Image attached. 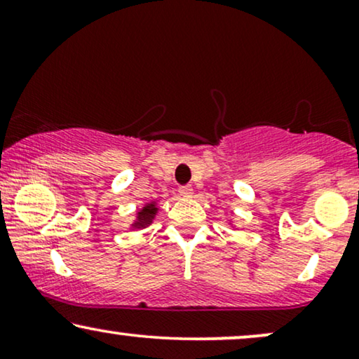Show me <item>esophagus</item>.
I'll return each mask as SVG.
<instances>
[{"label": "esophagus", "mask_w": 359, "mask_h": 359, "mask_svg": "<svg viewBox=\"0 0 359 359\" xmlns=\"http://www.w3.org/2000/svg\"><path fill=\"white\" fill-rule=\"evenodd\" d=\"M180 194L181 196H191V194H193V186H191V184L180 186Z\"/></svg>", "instance_id": "34e87169"}]
</instances>
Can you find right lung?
Returning a JSON list of instances; mask_svg holds the SVG:
<instances>
[{
  "label": "right lung",
  "mask_w": 359,
  "mask_h": 359,
  "mask_svg": "<svg viewBox=\"0 0 359 359\" xmlns=\"http://www.w3.org/2000/svg\"><path fill=\"white\" fill-rule=\"evenodd\" d=\"M156 210H158V209H156L155 204H147L145 208L140 210L139 215H137V222H135L134 227H147V225H149L151 220H154Z\"/></svg>",
  "instance_id": "add662e5"
}]
</instances>
